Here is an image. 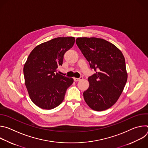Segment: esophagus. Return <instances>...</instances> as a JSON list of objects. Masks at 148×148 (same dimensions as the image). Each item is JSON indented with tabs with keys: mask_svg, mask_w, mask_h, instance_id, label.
Instances as JSON below:
<instances>
[{
	"mask_svg": "<svg viewBox=\"0 0 148 148\" xmlns=\"http://www.w3.org/2000/svg\"><path fill=\"white\" fill-rule=\"evenodd\" d=\"M82 79V77H80L79 78H74V81L75 82H77V81H79L80 79Z\"/></svg>",
	"mask_w": 148,
	"mask_h": 148,
	"instance_id": "obj_1",
	"label": "esophagus"
}]
</instances>
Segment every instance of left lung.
I'll use <instances>...</instances> for the list:
<instances>
[{"instance_id":"8db88e82","label":"left lung","mask_w":148,"mask_h":148,"mask_svg":"<svg viewBox=\"0 0 148 148\" xmlns=\"http://www.w3.org/2000/svg\"><path fill=\"white\" fill-rule=\"evenodd\" d=\"M75 42L96 72L88 78L84 100L93 110H106L117 101L127 81L125 58L115 45L102 38L78 37Z\"/></svg>"}]
</instances>
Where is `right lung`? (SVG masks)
I'll use <instances>...</instances> for the list:
<instances>
[{
  "mask_svg": "<svg viewBox=\"0 0 148 148\" xmlns=\"http://www.w3.org/2000/svg\"><path fill=\"white\" fill-rule=\"evenodd\" d=\"M74 42L73 37H57L36 46L29 54L23 68L25 85L37 107L51 110L64 100L74 80L57 73V68Z\"/></svg>",
  "mask_w": 148,
  "mask_h": 148,
  "instance_id": "obj_1",
  "label": "right lung"
}]
</instances>
